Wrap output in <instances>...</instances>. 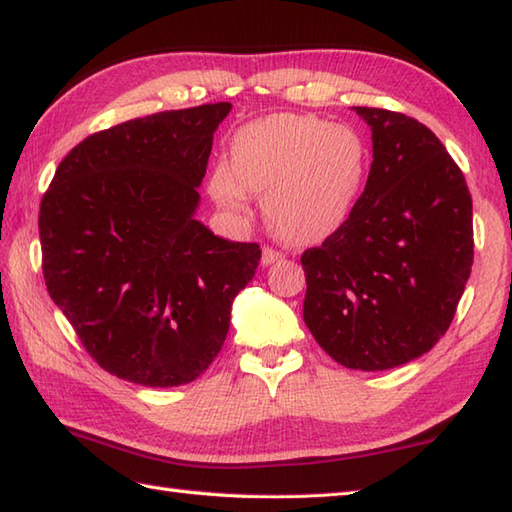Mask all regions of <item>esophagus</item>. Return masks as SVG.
<instances>
[{
  "mask_svg": "<svg viewBox=\"0 0 512 512\" xmlns=\"http://www.w3.org/2000/svg\"><path fill=\"white\" fill-rule=\"evenodd\" d=\"M281 259H283V253L277 251V248L264 246V251H261V264H264V266L275 264V261H281Z\"/></svg>",
  "mask_w": 512,
  "mask_h": 512,
  "instance_id": "esophagus-1",
  "label": "esophagus"
}]
</instances>
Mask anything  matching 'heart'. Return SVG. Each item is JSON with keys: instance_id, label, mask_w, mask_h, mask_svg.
<instances>
[{"instance_id": "heart-1", "label": "heart", "mask_w": 512, "mask_h": 512, "mask_svg": "<svg viewBox=\"0 0 512 512\" xmlns=\"http://www.w3.org/2000/svg\"><path fill=\"white\" fill-rule=\"evenodd\" d=\"M231 157L233 168L220 163L211 174L213 200L246 216L248 192L264 194L268 227L294 246L320 244L344 229L368 170V150L353 128L299 113L242 126Z\"/></svg>"}]
</instances>
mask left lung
Returning <instances> with one entry per match:
<instances>
[{"label": "left lung", "mask_w": 512, "mask_h": 512, "mask_svg": "<svg viewBox=\"0 0 512 512\" xmlns=\"http://www.w3.org/2000/svg\"><path fill=\"white\" fill-rule=\"evenodd\" d=\"M353 111L371 126V172L344 229L301 257L303 318L338 364L388 371L430 351L454 320L473 264V205L430 128Z\"/></svg>", "instance_id": "obj_1"}]
</instances>
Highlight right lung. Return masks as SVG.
<instances>
[{"label":"right lung","instance_id":"add662e5","mask_svg":"<svg viewBox=\"0 0 512 512\" xmlns=\"http://www.w3.org/2000/svg\"><path fill=\"white\" fill-rule=\"evenodd\" d=\"M229 111V102L202 104L89 135L41 200L47 292L91 358L126 382H194L255 277L259 244L229 242L194 218Z\"/></svg>","mask_w":512,"mask_h":512}]
</instances>
